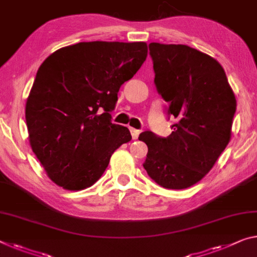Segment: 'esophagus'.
Listing matches in <instances>:
<instances>
[{"mask_svg":"<svg viewBox=\"0 0 257 257\" xmlns=\"http://www.w3.org/2000/svg\"><path fill=\"white\" fill-rule=\"evenodd\" d=\"M130 134H132V137L133 140H137L138 138V135H140V130H137L135 128H130Z\"/></svg>","mask_w":257,"mask_h":257,"instance_id":"34e87169","label":"esophagus"}]
</instances>
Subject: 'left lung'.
Here are the masks:
<instances>
[{
    "instance_id": "obj_1",
    "label": "left lung",
    "mask_w": 257,
    "mask_h": 257,
    "mask_svg": "<svg viewBox=\"0 0 257 257\" xmlns=\"http://www.w3.org/2000/svg\"><path fill=\"white\" fill-rule=\"evenodd\" d=\"M149 48L157 90L176 122L167 138L141 134L149 148L143 167L160 186L183 190L202 180L229 144L237 100L213 57L184 44Z\"/></svg>"
}]
</instances>
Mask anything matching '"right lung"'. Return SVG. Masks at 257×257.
Returning <instances> with one entry per match:
<instances>
[{
    "label": "right lung",
    "mask_w": 257,
    "mask_h": 257,
    "mask_svg": "<svg viewBox=\"0 0 257 257\" xmlns=\"http://www.w3.org/2000/svg\"><path fill=\"white\" fill-rule=\"evenodd\" d=\"M148 57L145 42H80L55 51L36 73L26 101L32 150L50 180L65 190L99 180L127 127L112 123L117 92Z\"/></svg>",
    "instance_id": "1"
}]
</instances>
